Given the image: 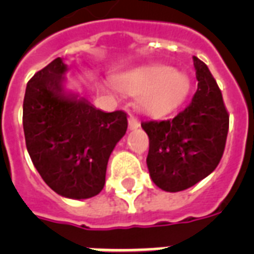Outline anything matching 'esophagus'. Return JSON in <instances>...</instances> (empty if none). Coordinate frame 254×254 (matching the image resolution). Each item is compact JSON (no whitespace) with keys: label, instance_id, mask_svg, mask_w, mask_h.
Instances as JSON below:
<instances>
[{"label":"esophagus","instance_id":"obj_1","mask_svg":"<svg viewBox=\"0 0 254 254\" xmlns=\"http://www.w3.org/2000/svg\"><path fill=\"white\" fill-rule=\"evenodd\" d=\"M138 120L135 119V117H133V116H130V117H129V129H130V130H135V129H138Z\"/></svg>","mask_w":254,"mask_h":254}]
</instances>
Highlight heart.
Returning a JSON list of instances; mask_svg holds the SVG:
<instances>
[{
    "instance_id": "1",
    "label": "heart",
    "mask_w": 254,
    "mask_h": 254,
    "mask_svg": "<svg viewBox=\"0 0 254 254\" xmlns=\"http://www.w3.org/2000/svg\"><path fill=\"white\" fill-rule=\"evenodd\" d=\"M116 85L130 95H141L139 108L153 117L169 115L185 103L191 88L190 76L165 64H145L115 77Z\"/></svg>"
}]
</instances>
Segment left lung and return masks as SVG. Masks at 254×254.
Instances as JSON below:
<instances>
[{
	"label": "left lung",
	"mask_w": 254,
	"mask_h": 254,
	"mask_svg": "<svg viewBox=\"0 0 254 254\" xmlns=\"http://www.w3.org/2000/svg\"><path fill=\"white\" fill-rule=\"evenodd\" d=\"M197 91L173 120L141 127L149 137L146 163L151 181L167 192L183 191L208 177L220 162L228 134L229 116L208 67L192 57Z\"/></svg>",
	"instance_id": "obj_1"
}]
</instances>
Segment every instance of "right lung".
Segmentation results:
<instances>
[{
    "mask_svg": "<svg viewBox=\"0 0 254 254\" xmlns=\"http://www.w3.org/2000/svg\"><path fill=\"white\" fill-rule=\"evenodd\" d=\"M68 65L57 58L27 83L23 99L26 147L42 179L68 199L96 196L107 165L127 133V113H107L67 88Z\"/></svg>",
    "mask_w": 254,
    "mask_h": 254,
    "instance_id": "1",
    "label": "right lung"
}]
</instances>
